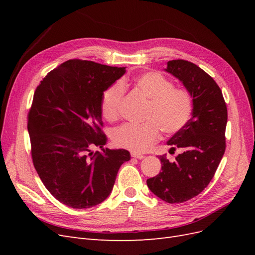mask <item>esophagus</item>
Listing matches in <instances>:
<instances>
[{"label":"esophagus","instance_id":"34e87169","mask_svg":"<svg viewBox=\"0 0 255 255\" xmlns=\"http://www.w3.org/2000/svg\"><path fill=\"white\" fill-rule=\"evenodd\" d=\"M130 155H132V157H134V158H138V159H142V158L144 157L143 154L137 153V152H132V153H130Z\"/></svg>","mask_w":255,"mask_h":255}]
</instances>
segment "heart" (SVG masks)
Instances as JSON below:
<instances>
[{
	"label": "heart",
	"instance_id": "obj_1",
	"mask_svg": "<svg viewBox=\"0 0 255 255\" xmlns=\"http://www.w3.org/2000/svg\"><path fill=\"white\" fill-rule=\"evenodd\" d=\"M135 83L142 94L150 99L143 125L127 123L116 128L114 143L133 152H145L159 138V128L166 134H175L189 121L192 112L191 98L186 90L176 89L171 81L157 72L138 75ZM126 92L122 81L114 83L102 96L104 117L114 120L120 114Z\"/></svg>",
	"mask_w": 255,
	"mask_h": 255
}]
</instances>
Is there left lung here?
I'll return each mask as SVG.
<instances>
[{"instance_id": "8db88e82", "label": "left lung", "mask_w": 255, "mask_h": 255, "mask_svg": "<svg viewBox=\"0 0 255 255\" xmlns=\"http://www.w3.org/2000/svg\"><path fill=\"white\" fill-rule=\"evenodd\" d=\"M192 98L191 118L167 141L181 153L174 161L160 156L161 172L146 180L154 195L168 203H182L210 184L226 150L227 105L216 82L197 65L177 59L167 63Z\"/></svg>"}]
</instances>
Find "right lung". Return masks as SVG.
Instances as JSON below:
<instances>
[{"instance_id":"add662e5","label":"right lung","mask_w":255,"mask_h":255,"mask_svg":"<svg viewBox=\"0 0 255 255\" xmlns=\"http://www.w3.org/2000/svg\"><path fill=\"white\" fill-rule=\"evenodd\" d=\"M126 68L70 59L36 88L27 129L36 171L51 195L73 208H89L111 195L125 149H104L102 96ZM99 146L102 152L91 151Z\"/></svg>"}]
</instances>
